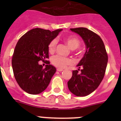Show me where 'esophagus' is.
Returning a JSON list of instances; mask_svg holds the SVG:
<instances>
[{
    "mask_svg": "<svg viewBox=\"0 0 121 121\" xmlns=\"http://www.w3.org/2000/svg\"><path fill=\"white\" fill-rule=\"evenodd\" d=\"M57 71H63V69H62V68H57Z\"/></svg>",
    "mask_w": 121,
    "mask_h": 121,
    "instance_id": "esophagus-1",
    "label": "esophagus"
}]
</instances>
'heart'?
<instances>
[{"label":"heart","instance_id":"obj_1","mask_svg":"<svg viewBox=\"0 0 121 121\" xmlns=\"http://www.w3.org/2000/svg\"><path fill=\"white\" fill-rule=\"evenodd\" d=\"M64 42L68 46V47L71 50H76L78 48L80 45V40L78 38L75 36H69L64 38ZM57 45V40L53 39L50 42L48 46L49 53H54L56 50V47ZM51 63L55 67H58L59 68H64L68 65L72 64V60L70 58L64 57L59 55L54 56L51 59Z\"/></svg>","mask_w":121,"mask_h":121}]
</instances>
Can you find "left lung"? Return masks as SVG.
<instances>
[{
  "label": "left lung",
  "mask_w": 121,
  "mask_h": 121,
  "mask_svg": "<svg viewBox=\"0 0 121 121\" xmlns=\"http://www.w3.org/2000/svg\"><path fill=\"white\" fill-rule=\"evenodd\" d=\"M84 40L86 51L84 57L77 65L82 68L81 73L73 71L68 82L69 90L76 96H85L93 92L102 82L106 70L108 56L102 39L86 28H71Z\"/></svg>",
  "instance_id": "1"
}]
</instances>
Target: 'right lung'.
Wrapping results in <instances>:
<instances>
[{
	"label": "right lung",
	"instance_id": "obj_1",
	"mask_svg": "<svg viewBox=\"0 0 121 121\" xmlns=\"http://www.w3.org/2000/svg\"><path fill=\"white\" fill-rule=\"evenodd\" d=\"M62 30L51 31L36 28L17 42L13 55V70L17 84L25 92L37 95L47 88L56 69L48 60L45 68L39 62L48 58V44Z\"/></svg>",
	"mask_w": 121,
	"mask_h": 121
}]
</instances>
